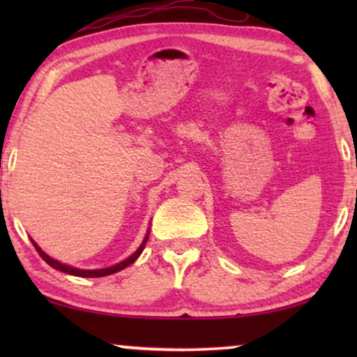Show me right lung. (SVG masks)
Listing matches in <instances>:
<instances>
[{"label": "right lung", "instance_id": "1", "mask_svg": "<svg viewBox=\"0 0 357 357\" xmlns=\"http://www.w3.org/2000/svg\"><path fill=\"white\" fill-rule=\"evenodd\" d=\"M148 234H149V231H148ZM148 237H149V236H146V237H144L143 243H141L139 248L133 253V255L128 257V258H126V260H123V261L116 263V265H114V266L102 268V270H79V268L68 266V265H65V263H60L58 260H55V258L48 257L47 253L43 252L42 248L38 247L36 242L32 241V238H31V241H32V243H33V247H36V250L38 252V255H40V257L43 258V261H47L48 265H50L52 268H55V270L66 273V275H73V276H81V278H100V276H109V275H114V273L120 271V270H123V268L130 266L131 263H135V261H136V258H138V257L141 255V252H143V248H144V245H146V242H148Z\"/></svg>", "mask_w": 357, "mask_h": 357}]
</instances>
